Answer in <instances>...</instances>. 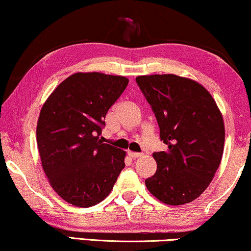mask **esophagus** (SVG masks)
<instances>
[{"instance_id": "obj_1", "label": "esophagus", "mask_w": 251, "mask_h": 251, "mask_svg": "<svg viewBox=\"0 0 251 251\" xmlns=\"http://www.w3.org/2000/svg\"><path fill=\"white\" fill-rule=\"evenodd\" d=\"M128 155L131 157V159H138V157L143 156V154L142 153H135V152H131V151H129Z\"/></svg>"}]
</instances>
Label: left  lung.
<instances>
[{
    "mask_svg": "<svg viewBox=\"0 0 251 251\" xmlns=\"http://www.w3.org/2000/svg\"><path fill=\"white\" fill-rule=\"evenodd\" d=\"M140 90L152 106L168 150L153 153L156 173L147 190L169 205L192 202L211 183L224 151V120L199 82L175 74L140 75Z\"/></svg>",
    "mask_w": 251,
    "mask_h": 251,
    "instance_id": "8db88e82",
    "label": "left lung"
}]
</instances>
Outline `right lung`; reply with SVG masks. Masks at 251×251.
<instances>
[{
  "mask_svg": "<svg viewBox=\"0 0 251 251\" xmlns=\"http://www.w3.org/2000/svg\"><path fill=\"white\" fill-rule=\"evenodd\" d=\"M129 80L98 72L72 74L41 108L36 126L40 159L59 197L88 208L111 193L125 168L126 152L101 139L108 109Z\"/></svg>",
  "mask_w": 251,
  "mask_h": 251,
  "instance_id": "obj_1",
  "label": "right lung"
}]
</instances>
